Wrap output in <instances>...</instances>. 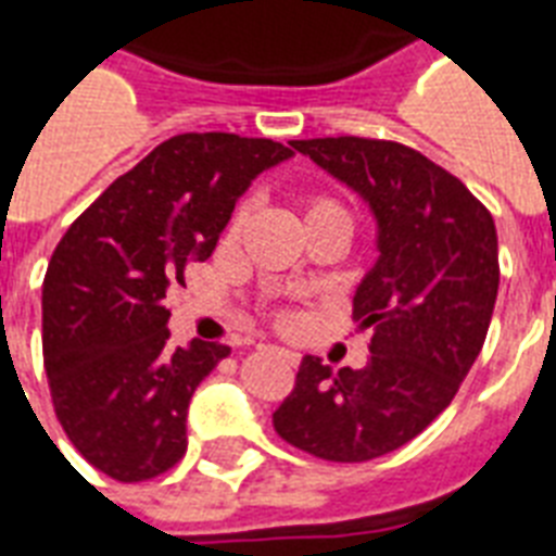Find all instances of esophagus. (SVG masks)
Masks as SVG:
<instances>
[{
	"instance_id": "34e87169",
	"label": "esophagus",
	"mask_w": 556,
	"mask_h": 556,
	"mask_svg": "<svg viewBox=\"0 0 556 556\" xmlns=\"http://www.w3.org/2000/svg\"><path fill=\"white\" fill-rule=\"evenodd\" d=\"M256 350H274V353H277L279 358H286L288 364H294V362H296V355L291 353V350H277V346H268V344H260V346H256Z\"/></svg>"
}]
</instances>
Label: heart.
<instances>
[{
  "label": "heart",
  "mask_w": 556,
  "mask_h": 556,
  "mask_svg": "<svg viewBox=\"0 0 556 556\" xmlns=\"http://www.w3.org/2000/svg\"><path fill=\"white\" fill-rule=\"evenodd\" d=\"M241 218H244V206L232 215L230 230L239 227ZM300 222H303V227L315 222H334V224H341V227H350L344 206H341L338 201H332V198H326V194H308V198L300 201Z\"/></svg>",
  "instance_id": "1"
}]
</instances>
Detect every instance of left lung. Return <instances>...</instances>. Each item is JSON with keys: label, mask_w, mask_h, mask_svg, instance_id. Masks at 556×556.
Returning a JSON list of instances; mask_svg holds the SVG:
<instances>
[{"label": "left lung", "mask_w": 556, "mask_h": 556, "mask_svg": "<svg viewBox=\"0 0 556 556\" xmlns=\"http://www.w3.org/2000/svg\"><path fill=\"white\" fill-rule=\"evenodd\" d=\"M291 148L367 203L379 260L353 296V320L372 329L367 367L334 372L306 355L274 429L308 455L362 464L417 438L476 364L498 294L495 224L455 175L400 142Z\"/></svg>", "instance_id": "left-lung-1"}]
</instances>
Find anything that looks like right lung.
Returning <instances> with one entry per match:
<instances>
[{"mask_svg":"<svg viewBox=\"0 0 556 556\" xmlns=\"http://www.w3.org/2000/svg\"><path fill=\"white\" fill-rule=\"evenodd\" d=\"M294 151L274 139L180 134L122 175L54 248L42 279V358L66 438L134 484L186 455L194 388L230 346L168 344L165 294L186 286L250 184Z\"/></svg>","mask_w":556,"mask_h":556,"instance_id":"obj_1","label":"right lung"}]
</instances>
